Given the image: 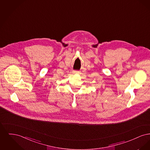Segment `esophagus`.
<instances>
[{"instance_id": "esophagus-1", "label": "esophagus", "mask_w": 150, "mask_h": 150, "mask_svg": "<svg viewBox=\"0 0 150 150\" xmlns=\"http://www.w3.org/2000/svg\"><path fill=\"white\" fill-rule=\"evenodd\" d=\"M74 74H77V73H78V71H74Z\"/></svg>"}]
</instances>
